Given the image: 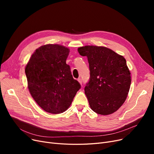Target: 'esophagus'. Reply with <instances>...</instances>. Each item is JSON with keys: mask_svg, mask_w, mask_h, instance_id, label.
<instances>
[{"mask_svg": "<svg viewBox=\"0 0 154 154\" xmlns=\"http://www.w3.org/2000/svg\"><path fill=\"white\" fill-rule=\"evenodd\" d=\"M77 80H78V81H79V82L80 83V85H82V79H80V78H79V79H77Z\"/></svg>", "mask_w": 154, "mask_h": 154, "instance_id": "34e87169", "label": "esophagus"}]
</instances>
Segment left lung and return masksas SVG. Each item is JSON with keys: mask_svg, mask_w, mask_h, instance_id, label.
Here are the masks:
<instances>
[{"mask_svg": "<svg viewBox=\"0 0 154 154\" xmlns=\"http://www.w3.org/2000/svg\"><path fill=\"white\" fill-rule=\"evenodd\" d=\"M78 52L89 64L90 79L84 90L91 109L103 116L116 112L125 101L131 84L126 60L105 47L86 45Z\"/></svg>", "mask_w": 154, "mask_h": 154, "instance_id": "1", "label": "left lung"}]
</instances>
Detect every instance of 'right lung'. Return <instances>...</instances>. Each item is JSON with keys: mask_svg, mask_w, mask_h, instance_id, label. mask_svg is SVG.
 Listing matches in <instances>:
<instances>
[{"mask_svg": "<svg viewBox=\"0 0 154 154\" xmlns=\"http://www.w3.org/2000/svg\"><path fill=\"white\" fill-rule=\"evenodd\" d=\"M69 52L58 44L42 45L32 55L25 69L32 97L44 110L53 114L67 110L81 87L66 63Z\"/></svg>", "mask_w": 154, "mask_h": 154, "instance_id": "1", "label": "right lung"}]
</instances>
